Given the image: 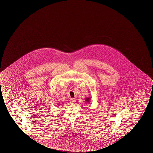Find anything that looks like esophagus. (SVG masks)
Here are the masks:
<instances>
[{
  "label": "esophagus",
  "mask_w": 153,
  "mask_h": 153,
  "mask_svg": "<svg viewBox=\"0 0 153 153\" xmlns=\"http://www.w3.org/2000/svg\"><path fill=\"white\" fill-rule=\"evenodd\" d=\"M69 101H70V103H72V104H74V103L75 102L76 100H75V99H74V98H71L70 99V100H69Z\"/></svg>",
  "instance_id": "obj_1"
}]
</instances>
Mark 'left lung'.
Listing matches in <instances>:
<instances>
[{
    "mask_svg": "<svg viewBox=\"0 0 153 153\" xmlns=\"http://www.w3.org/2000/svg\"><path fill=\"white\" fill-rule=\"evenodd\" d=\"M90 97H86V98H85V101H86V102H88V103H90Z\"/></svg>",
    "mask_w": 153,
    "mask_h": 153,
    "instance_id": "obj_1",
    "label": "left lung"
}]
</instances>
